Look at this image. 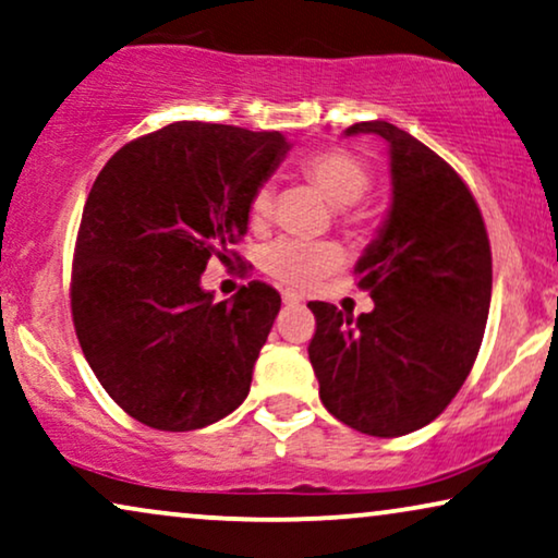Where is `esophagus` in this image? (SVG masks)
I'll use <instances>...</instances> for the list:
<instances>
[{
	"label": "esophagus",
	"mask_w": 558,
	"mask_h": 558,
	"mask_svg": "<svg viewBox=\"0 0 558 558\" xmlns=\"http://www.w3.org/2000/svg\"><path fill=\"white\" fill-rule=\"evenodd\" d=\"M301 301H303L301 293L291 291V288H288V291H283V303H286V306H295V303H301Z\"/></svg>",
	"instance_id": "esophagus-1"
}]
</instances>
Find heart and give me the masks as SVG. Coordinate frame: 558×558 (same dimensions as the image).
I'll list each match as a JSON object with an SVG mask.
<instances>
[{"instance_id":"b5f03b06","label":"heart","mask_w":558,"mask_h":558,"mask_svg":"<svg viewBox=\"0 0 558 558\" xmlns=\"http://www.w3.org/2000/svg\"><path fill=\"white\" fill-rule=\"evenodd\" d=\"M301 173L308 183H314L324 193L326 202L333 206H349V217L362 219V211L354 204L369 191L373 175L365 162L341 147L311 153L301 160ZM275 193L272 185L265 183L252 193L247 214L252 227H265L272 217ZM344 263V252L337 242H301V240H275L259 255V265L270 278L291 288H311L324 275L337 270Z\"/></svg>"}]
</instances>
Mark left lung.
Listing matches in <instances>:
<instances>
[{
    "label": "left lung",
    "instance_id": "left-lung-1",
    "mask_svg": "<svg viewBox=\"0 0 558 558\" xmlns=\"http://www.w3.org/2000/svg\"><path fill=\"white\" fill-rule=\"evenodd\" d=\"M347 135L390 145L388 219L354 267L369 314L311 301L308 360L333 418L392 439L444 413L477 360L493 295V252L472 191L447 160L396 124Z\"/></svg>",
    "mask_w": 558,
    "mask_h": 558
}]
</instances>
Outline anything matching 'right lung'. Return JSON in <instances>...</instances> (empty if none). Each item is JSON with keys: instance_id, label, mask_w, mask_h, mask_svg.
I'll return each mask as SVG.
<instances>
[{"instance_id": "add662e5", "label": "right lung", "mask_w": 558, "mask_h": 558, "mask_svg": "<svg viewBox=\"0 0 558 558\" xmlns=\"http://www.w3.org/2000/svg\"><path fill=\"white\" fill-rule=\"evenodd\" d=\"M288 147L280 132L173 122L96 175L73 252V326L101 388L145 426L204 428L247 398L280 293L252 280L214 303L202 272L234 255L252 193Z\"/></svg>"}]
</instances>
